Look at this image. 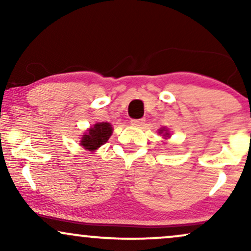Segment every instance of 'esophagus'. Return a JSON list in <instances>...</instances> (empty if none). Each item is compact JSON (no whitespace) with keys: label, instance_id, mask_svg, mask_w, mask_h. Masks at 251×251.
I'll return each instance as SVG.
<instances>
[{"label":"esophagus","instance_id":"34e87169","mask_svg":"<svg viewBox=\"0 0 251 251\" xmlns=\"http://www.w3.org/2000/svg\"><path fill=\"white\" fill-rule=\"evenodd\" d=\"M145 123V119H132L131 124L133 126H142Z\"/></svg>","mask_w":251,"mask_h":251}]
</instances>
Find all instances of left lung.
<instances>
[{"label": "left lung", "instance_id": "1", "mask_svg": "<svg viewBox=\"0 0 251 251\" xmlns=\"http://www.w3.org/2000/svg\"><path fill=\"white\" fill-rule=\"evenodd\" d=\"M159 134H163L164 138H169L170 137V133L168 132V129H165V128L159 129Z\"/></svg>", "mask_w": 251, "mask_h": 251}]
</instances>
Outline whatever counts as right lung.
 <instances>
[{
	"label": "right lung",
	"instance_id": "right-lung-1",
	"mask_svg": "<svg viewBox=\"0 0 251 251\" xmlns=\"http://www.w3.org/2000/svg\"><path fill=\"white\" fill-rule=\"evenodd\" d=\"M113 128L109 123H97L93 127L87 129V133L82 135L80 145L83 146V149L93 152L102 146L103 144L107 143Z\"/></svg>",
	"mask_w": 251,
	"mask_h": 251
}]
</instances>
